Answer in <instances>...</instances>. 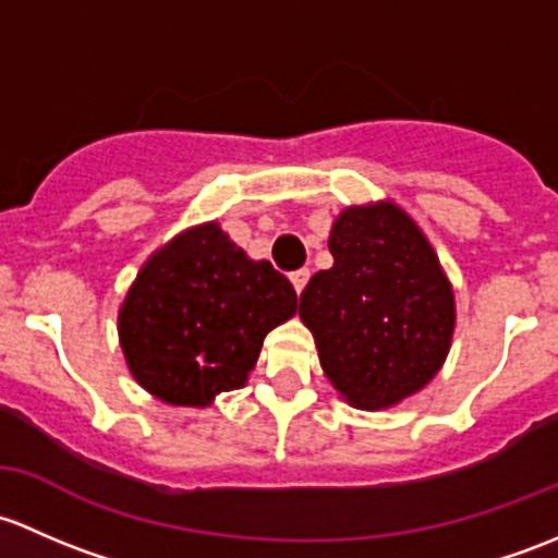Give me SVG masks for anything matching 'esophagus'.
<instances>
[{
	"label": "esophagus",
	"instance_id": "esophagus-1",
	"mask_svg": "<svg viewBox=\"0 0 558 558\" xmlns=\"http://www.w3.org/2000/svg\"><path fill=\"white\" fill-rule=\"evenodd\" d=\"M308 277H312V271H308V268H298V271H292V274H290V281H292V287H295L298 295H301L303 287H306Z\"/></svg>",
	"mask_w": 558,
	"mask_h": 558
}]
</instances>
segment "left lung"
<instances>
[{"mask_svg":"<svg viewBox=\"0 0 558 558\" xmlns=\"http://www.w3.org/2000/svg\"><path fill=\"white\" fill-rule=\"evenodd\" d=\"M330 252L336 263L308 279L298 308L322 371L354 408L400 403L449 354V279L424 233L392 204L341 211Z\"/></svg>","mask_w":558,"mask_h":558,"instance_id":"8db88e82","label":"left lung"}]
</instances>
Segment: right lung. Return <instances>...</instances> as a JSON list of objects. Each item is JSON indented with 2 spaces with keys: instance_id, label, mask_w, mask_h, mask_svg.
<instances>
[{
  "instance_id": "obj_1",
  "label": "right lung",
  "mask_w": 558,
  "mask_h": 558,
  "mask_svg": "<svg viewBox=\"0 0 558 558\" xmlns=\"http://www.w3.org/2000/svg\"><path fill=\"white\" fill-rule=\"evenodd\" d=\"M295 308L290 279L209 222L147 260L120 308V347L155 398L206 405L246 381L263 338Z\"/></svg>"
}]
</instances>
